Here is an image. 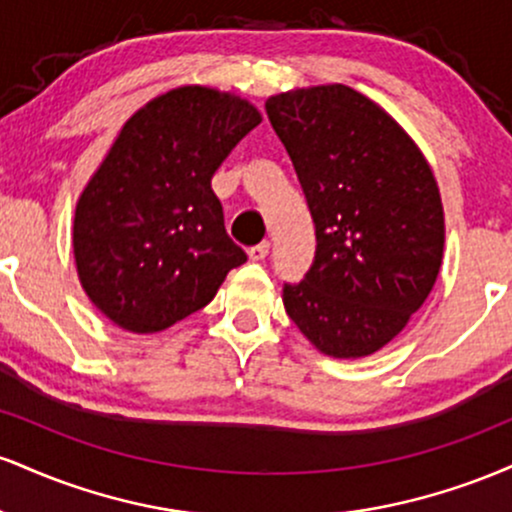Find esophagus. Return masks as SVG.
<instances>
[{"label": "esophagus", "instance_id": "obj_1", "mask_svg": "<svg viewBox=\"0 0 512 512\" xmlns=\"http://www.w3.org/2000/svg\"><path fill=\"white\" fill-rule=\"evenodd\" d=\"M248 255H250L252 262H262L264 257L269 255V240H262L260 245H252V248L248 250Z\"/></svg>", "mask_w": 512, "mask_h": 512}]
</instances>
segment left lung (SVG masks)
<instances>
[{"label":"left lung","mask_w":512,"mask_h":512,"mask_svg":"<svg viewBox=\"0 0 512 512\" xmlns=\"http://www.w3.org/2000/svg\"><path fill=\"white\" fill-rule=\"evenodd\" d=\"M315 221V260L284 308L334 358L375 354L424 305L443 262L438 182L414 139L344 84L267 98Z\"/></svg>","instance_id":"8db88e82"}]
</instances>
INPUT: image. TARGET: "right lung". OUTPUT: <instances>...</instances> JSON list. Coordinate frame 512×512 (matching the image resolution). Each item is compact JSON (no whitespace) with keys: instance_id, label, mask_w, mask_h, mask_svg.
<instances>
[{"instance_id":"add662e5","label":"right lung","mask_w":512,"mask_h":512,"mask_svg":"<svg viewBox=\"0 0 512 512\" xmlns=\"http://www.w3.org/2000/svg\"><path fill=\"white\" fill-rule=\"evenodd\" d=\"M260 122L236 93L180 86L120 129L76 202L72 231L81 286L117 327L166 330L248 260L228 238L211 178Z\"/></svg>"}]
</instances>
